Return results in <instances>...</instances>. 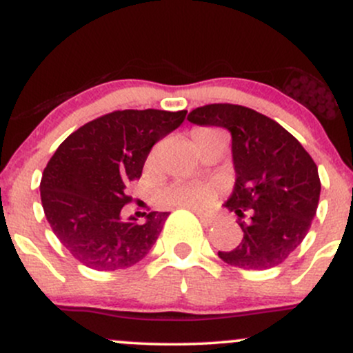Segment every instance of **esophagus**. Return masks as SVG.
Returning <instances> with one entry per match:
<instances>
[{"mask_svg": "<svg viewBox=\"0 0 353 353\" xmlns=\"http://www.w3.org/2000/svg\"><path fill=\"white\" fill-rule=\"evenodd\" d=\"M194 212H196V216L199 217L201 221L204 222V224H208V225H210L214 221H216V217L210 216V214H204V212H201V210H196V209H194Z\"/></svg>", "mask_w": 353, "mask_h": 353, "instance_id": "1", "label": "esophagus"}]
</instances>
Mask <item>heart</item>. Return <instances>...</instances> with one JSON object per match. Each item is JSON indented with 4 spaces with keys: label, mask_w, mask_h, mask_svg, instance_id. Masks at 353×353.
Returning <instances> with one entry per match:
<instances>
[{
    "label": "heart",
    "mask_w": 353,
    "mask_h": 353,
    "mask_svg": "<svg viewBox=\"0 0 353 353\" xmlns=\"http://www.w3.org/2000/svg\"><path fill=\"white\" fill-rule=\"evenodd\" d=\"M219 196V185L210 182H176L161 194V199L171 208L202 209L212 204Z\"/></svg>",
    "instance_id": "obj_1"
}]
</instances>
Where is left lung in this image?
Instances as JSON below:
<instances>
[{
  "label": "left lung",
  "mask_w": 353,
  "mask_h": 353,
  "mask_svg": "<svg viewBox=\"0 0 353 353\" xmlns=\"http://www.w3.org/2000/svg\"><path fill=\"white\" fill-rule=\"evenodd\" d=\"M188 121L225 128L232 136L236 185L224 205L237 214L244 237L219 257L245 270L281 265L317 212L320 177L310 154L274 119L239 104L196 108Z\"/></svg>",
  "instance_id": "1"
}]
</instances>
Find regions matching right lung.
Instances as JSON below:
<instances>
[{"label":"right lung","mask_w":353,"mask_h":353,"mask_svg":"<svg viewBox=\"0 0 353 353\" xmlns=\"http://www.w3.org/2000/svg\"><path fill=\"white\" fill-rule=\"evenodd\" d=\"M188 111L124 109L70 134L44 168L41 204L59 242L81 264L119 270L137 264L159 237L169 212L125 221L128 185L141 177L152 145L184 123Z\"/></svg>","instance_id":"1"}]
</instances>
